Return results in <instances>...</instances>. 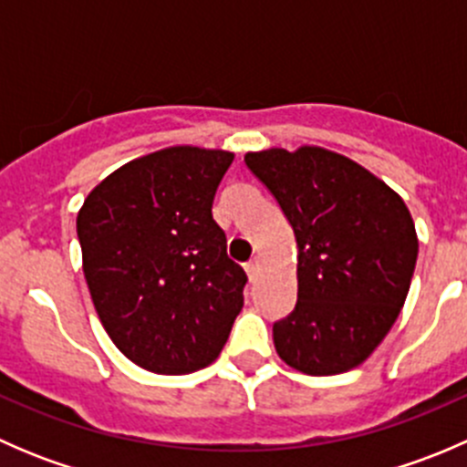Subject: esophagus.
Wrapping results in <instances>:
<instances>
[{"label":"esophagus","instance_id":"34e87169","mask_svg":"<svg viewBox=\"0 0 467 467\" xmlns=\"http://www.w3.org/2000/svg\"><path fill=\"white\" fill-rule=\"evenodd\" d=\"M257 273H260V260H257V257H253V260L246 264V275H248V280H255Z\"/></svg>","mask_w":467,"mask_h":467}]
</instances>
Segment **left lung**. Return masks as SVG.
Instances as JSON below:
<instances>
[{
	"label": "left lung",
	"mask_w": 467,
	"mask_h": 467,
	"mask_svg": "<svg viewBox=\"0 0 467 467\" xmlns=\"http://www.w3.org/2000/svg\"><path fill=\"white\" fill-rule=\"evenodd\" d=\"M244 162L298 246V303L273 325L277 355L307 375L357 368L407 300L418 260L411 212L368 169L321 146L257 150Z\"/></svg>",
	"instance_id": "8db88e82"
}]
</instances>
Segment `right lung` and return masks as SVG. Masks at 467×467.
Masks as SVG:
<instances>
[{
	"mask_svg": "<svg viewBox=\"0 0 467 467\" xmlns=\"http://www.w3.org/2000/svg\"><path fill=\"white\" fill-rule=\"evenodd\" d=\"M234 153L169 146L103 178L77 233L94 309L140 368H205L244 307L246 273L225 253L212 201Z\"/></svg>",
	"mask_w": 467,
	"mask_h": 467,
	"instance_id": "add662e5",
	"label": "right lung"
}]
</instances>
